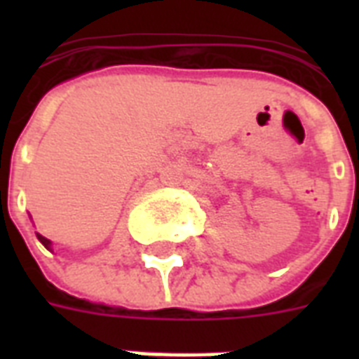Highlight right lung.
<instances>
[{
  "label": "right lung",
  "instance_id": "add662e5",
  "mask_svg": "<svg viewBox=\"0 0 359 359\" xmlns=\"http://www.w3.org/2000/svg\"><path fill=\"white\" fill-rule=\"evenodd\" d=\"M36 236H39V240H41L42 244L46 245V248H50V240H48V238H44V236H41V235H36Z\"/></svg>",
  "mask_w": 359,
  "mask_h": 359
}]
</instances>
